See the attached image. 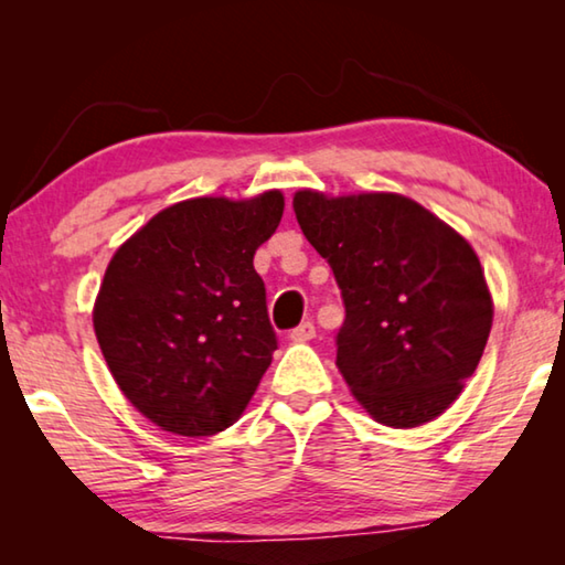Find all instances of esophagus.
Wrapping results in <instances>:
<instances>
[{"label":"esophagus","instance_id":"esophagus-1","mask_svg":"<svg viewBox=\"0 0 565 565\" xmlns=\"http://www.w3.org/2000/svg\"><path fill=\"white\" fill-rule=\"evenodd\" d=\"M313 337H317V327H313L311 321H303L301 327H296L291 333H289V339L294 341V343H303V341H311Z\"/></svg>","mask_w":565,"mask_h":565}]
</instances>
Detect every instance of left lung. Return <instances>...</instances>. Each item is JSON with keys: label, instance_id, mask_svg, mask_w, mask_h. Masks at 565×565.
I'll return each mask as SVG.
<instances>
[{"label": "left lung", "instance_id": "8db88e82", "mask_svg": "<svg viewBox=\"0 0 565 565\" xmlns=\"http://www.w3.org/2000/svg\"><path fill=\"white\" fill-rule=\"evenodd\" d=\"M294 214L347 306L337 366L351 396L388 428L441 416L473 376L493 323L473 246L394 191L299 189Z\"/></svg>", "mask_w": 565, "mask_h": 565}]
</instances>
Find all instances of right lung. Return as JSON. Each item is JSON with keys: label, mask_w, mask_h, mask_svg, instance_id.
I'll list each match as a JSON object with an SVG mask.
<instances>
[{"label": "right lung", "mask_w": 565, "mask_h": 565, "mask_svg": "<svg viewBox=\"0 0 565 565\" xmlns=\"http://www.w3.org/2000/svg\"><path fill=\"white\" fill-rule=\"evenodd\" d=\"M281 214L279 189L184 199L114 252L94 333L121 394L161 431L214 436L259 388L276 333L254 254Z\"/></svg>", "instance_id": "obj_1"}]
</instances>
